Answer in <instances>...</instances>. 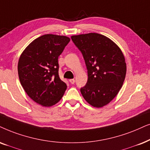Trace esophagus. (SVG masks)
<instances>
[{"label":"esophagus","instance_id":"obj_1","mask_svg":"<svg viewBox=\"0 0 150 150\" xmlns=\"http://www.w3.org/2000/svg\"><path fill=\"white\" fill-rule=\"evenodd\" d=\"M69 82H70L71 84H74L75 83V80L74 79H70L69 80Z\"/></svg>","mask_w":150,"mask_h":150}]
</instances>
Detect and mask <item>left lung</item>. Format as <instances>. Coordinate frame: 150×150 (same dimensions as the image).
I'll return each instance as SVG.
<instances>
[{"instance_id":"left-lung-1","label":"left lung","mask_w":150,"mask_h":150,"mask_svg":"<svg viewBox=\"0 0 150 150\" xmlns=\"http://www.w3.org/2000/svg\"><path fill=\"white\" fill-rule=\"evenodd\" d=\"M81 52L87 69V82L81 88L91 105L102 108L118 94L126 75V63L117 45L108 37L89 33L71 37Z\"/></svg>"}]
</instances>
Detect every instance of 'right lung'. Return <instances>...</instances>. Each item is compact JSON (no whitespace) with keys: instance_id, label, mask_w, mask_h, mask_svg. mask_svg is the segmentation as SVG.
<instances>
[{"instance_id":"right-lung-1","label":"right lung","mask_w":150,"mask_h":150,"mask_svg":"<svg viewBox=\"0 0 150 150\" xmlns=\"http://www.w3.org/2000/svg\"><path fill=\"white\" fill-rule=\"evenodd\" d=\"M70 38L45 34L31 42L21 54L18 63L21 84L27 94L44 107L61 100L67 85L58 76V56Z\"/></svg>"}]
</instances>
